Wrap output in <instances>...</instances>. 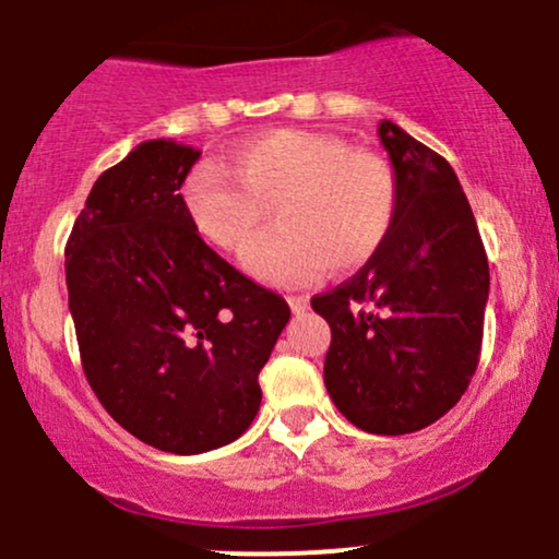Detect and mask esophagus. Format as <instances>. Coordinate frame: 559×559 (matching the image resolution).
<instances>
[{
    "instance_id": "34e87169",
    "label": "esophagus",
    "mask_w": 559,
    "mask_h": 559,
    "mask_svg": "<svg viewBox=\"0 0 559 559\" xmlns=\"http://www.w3.org/2000/svg\"><path fill=\"white\" fill-rule=\"evenodd\" d=\"M287 304H290V309L296 314H301V312H307V296H287Z\"/></svg>"
}]
</instances>
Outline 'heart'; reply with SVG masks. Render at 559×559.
Wrapping results in <instances>:
<instances>
[{
    "label": "heart",
    "mask_w": 559,
    "mask_h": 559,
    "mask_svg": "<svg viewBox=\"0 0 559 559\" xmlns=\"http://www.w3.org/2000/svg\"><path fill=\"white\" fill-rule=\"evenodd\" d=\"M223 169L198 168L181 209L201 239L230 255H245L274 214L280 234L247 258L269 282L356 272L378 255L400 212L394 168L325 132H266L236 146Z\"/></svg>",
    "instance_id": "obj_1"
}]
</instances>
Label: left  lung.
Returning <instances> with one entry per match:
<instances>
[{"label":"left lung","instance_id":"8db88e82","mask_svg":"<svg viewBox=\"0 0 559 559\" xmlns=\"http://www.w3.org/2000/svg\"><path fill=\"white\" fill-rule=\"evenodd\" d=\"M400 212L378 255L312 298L331 325L323 380L342 416L372 435L443 418L475 374L489 261L449 159L394 121L378 127Z\"/></svg>","mask_w":559,"mask_h":559}]
</instances>
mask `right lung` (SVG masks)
Returning a JSON list of instances; mask_svg holds the SVG:
<instances>
[{"label":"right lung","instance_id":"add662e5","mask_svg":"<svg viewBox=\"0 0 559 559\" xmlns=\"http://www.w3.org/2000/svg\"><path fill=\"white\" fill-rule=\"evenodd\" d=\"M201 152L138 143L94 181L64 250L81 364L116 424L168 454L234 443L261 407L290 320L274 290L192 230L181 185Z\"/></svg>","mask_w":559,"mask_h":559}]
</instances>
